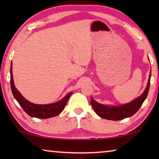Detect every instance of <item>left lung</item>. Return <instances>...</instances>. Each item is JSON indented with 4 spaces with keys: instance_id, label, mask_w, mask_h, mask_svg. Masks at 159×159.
Segmentation results:
<instances>
[{
    "instance_id": "left-lung-1",
    "label": "left lung",
    "mask_w": 159,
    "mask_h": 159,
    "mask_svg": "<svg viewBox=\"0 0 159 159\" xmlns=\"http://www.w3.org/2000/svg\"><path fill=\"white\" fill-rule=\"evenodd\" d=\"M151 73L146 89L141 96L134 99L130 103L118 107H108L103 104H100L97 102L95 99L91 98V105L94 111L99 116L102 118L111 120H119L124 119L125 118L132 116L138 111L146 99L150 86Z\"/></svg>"
}]
</instances>
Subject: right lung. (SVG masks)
<instances>
[{
  "mask_svg": "<svg viewBox=\"0 0 159 159\" xmlns=\"http://www.w3.org/2000/svg\"><path fill=\"white\" fill-rule=\"evenodd\" d=\"M12 68V63H11V66H10V85H11L12 95L26 114L31 117L44 118V119H45V118L56 116L59 115L63 111L69 97L72 94V92L67 94L61 100L53 104H36L31 103V102L26 100L15 88L14 81H13Z\"/></svg>",
  "mask_w": 159,
  "mask_h": 159,
  "instance_id": "obj_1",
  "label": "right lung"
}]
</instances>
